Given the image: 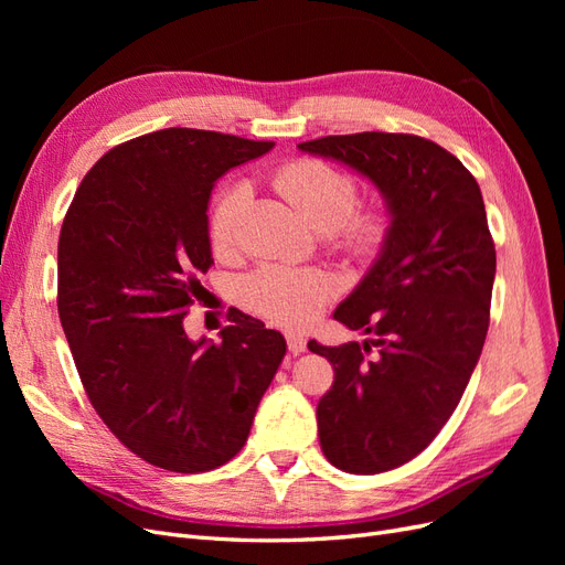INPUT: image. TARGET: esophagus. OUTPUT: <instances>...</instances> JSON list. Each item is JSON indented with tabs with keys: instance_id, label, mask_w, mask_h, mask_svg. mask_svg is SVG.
I'll return each mask as SVG.
<instances>
[{
	"instance_id": "34e87169",
	"label": "esophagus",
	"mask_w": 565,
	"mask_h": 565,
	"mask_svg": "<svg viewBox=\"0 0 565 565\" xmlns=\"http://www.w3.org/2000/svg\"><path fill=\"white\" fill-rule=\"evenodd\" d=\"M287 349L292 351V353H303V351H306V337H303V334L289 332V334H287Z\"/></svg>"
}]
</instances>
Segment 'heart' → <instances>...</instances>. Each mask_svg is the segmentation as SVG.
<instances>
[{
    "label": "heart",
    "mask_w": 565,
    "mask_h": 565,
    "mask_svg": "<svg viewBox=\"0 0 565 565\" xmlns=\"http://www.w3.org/2000/svg\"><path fill=\"white\" fill-rule=\"evenodd\" d=\"M276 191L320 233H332L337 245L355 259L372 256L388 233V216L372 207L355 212L358 181L353 174L316 158H299L273 172ZM247 188L231 185L214 202L210 214V241L228 249L237 221L247 204ZM249 309L282 324H306L334 295V282L318 268L264 266L243 285Z\"/></svg>",
    "instance_id": "b5f03b06"
}]
</instances>
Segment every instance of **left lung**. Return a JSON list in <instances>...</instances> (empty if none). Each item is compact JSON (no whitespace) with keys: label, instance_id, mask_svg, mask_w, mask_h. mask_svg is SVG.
Instances as JSON below:
<instances>
[{"label":"left lung","instance_id":"8db88e82","mask_svg":"<svg viewBox=\"0 0 565 565\" xmlns=\"http://www.w3.org/2000/svg\"><path fill=\"white\" fill-rule=\"evenodd\" d=\"M299 150L370 179L391 214L380 256L334 311L374 339L309 341L334 367L316 409L324 457L341 471L382 473L438 436L481 358L498 264L483 195L452 152L415 134L324 136Z\"/></svg>","mask_w":565,"mask_h":565}]
</instances>
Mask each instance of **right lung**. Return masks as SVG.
I'll return each instance as SVG.
<instances>
[{"instance_id": "1", "label": "right lung", "mask_w": 565, "mask_h": 565, "mask_svg": "<svg viewBox=\"0 0 565 565\" xmlns=\"http://www.w3.org/2000/svg\"><path fill=\"white\" fill-rule=\"evenodd\" d=\"M270 141L162 129L119 143L82 179L58 237V318L84 391L134 455L177 473L226 465L285 355V337L233 311L221 341L183 318L214 264L210 198Z\"/></svg>"}]
</instances>
